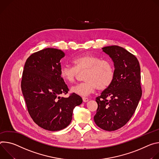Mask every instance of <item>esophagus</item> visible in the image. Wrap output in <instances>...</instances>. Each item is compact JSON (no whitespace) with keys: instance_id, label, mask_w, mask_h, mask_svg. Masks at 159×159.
Segmentation results:
<instances>
[{"instance_id":"esophagus-1","label":"esophagus","mask_w":159,"mask_h":159,"mask_svg":"<svg viewBox=\"0 0 159 159\" xmlns=\"http://www.w3.org/2000/svg\"><path fill=\"white\" fill-rule=\"evenodd\" d=\"M83 100L84 102H88V101L89 100V99L88 98H86V97H83Z\"/></svg>"}]
</instances>
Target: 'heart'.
<instances>
[{
    "label": "heart",
    "mask_w": 159,
    "mask_h": 159,
    "mask_svg": "<svg viewBox=\"0 0 159 159\" xmlns=\"http://www.w3.org/2000/svg\"><path fill=\"white\" fill-rule=\"evenodd\" d=\"M73 66H64L60 70L61 78L69 83H73L79 73L84 72L85 81L71 87L70 92L75 94L86 97L99 90L106 89L112 83L114 77V68L111 61L101 59L92 55L84 54L73 60Z\"/></svg>",
    "instance_id": "heart-1"
}]
</instances>
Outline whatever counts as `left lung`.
<instances>
[{
    "mask_svg": "<svg viewBox=\"0 0 159 159\" xmlns=\"http://www.w3.org/2000/svg\"><path fill=\"white\" fill-rule=\"evenodd\" d=\"M102 49L114 62V77L96 98L98 108L94 121L101 129L111 131L125 126L136 111L142 95L140 66L137 58L124 48L112 45Z\"/></svg>",
    "mask_w": 159,
    "mask_h": 159,
    "instance_id": "left-lung-1",
    "label": "left lung"
}]
</instances>
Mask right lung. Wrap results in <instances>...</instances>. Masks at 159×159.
<instances>
[{"instance_id":"right-lung-1","label":"right lung","mask_w":159,"mask_h":159,"mask_svg":"<svg viewBox=\"0 0 159 159\" xmlns=\"http://www.w3.org/2000/svg\"><path fill=\"white\" fill-rule=\"evenodd\" d=\"M61 50L47 48L33 53L26 60L21 90L28 112L40 127L56 131L66 128L72 120L74 108L83 100L77 94L61 97L69 89L60 76Z\"/></svg>"}]
</instances>
